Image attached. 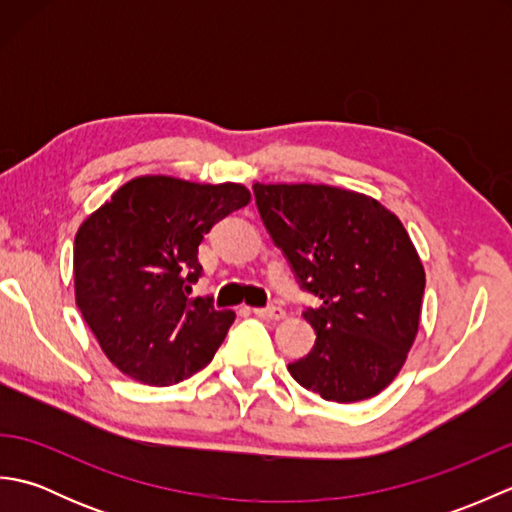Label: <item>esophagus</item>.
<instances>
[{
	"label": "esophagus",
	"instance_id": "34e87169",
	"mask_svg": "<svg viewBox=\"0 0 512 512\" xmlns=\"http://www.w3.org/2000/svg\"><path fill=\"white\" fill-rule=\"evenodd\" d=\"M253 312H255V317L264 319V321H281V319H286V310L284 308H277V306H273V308H255Z\"/></svg>",
	"mask_w": 512,
	"mask_h": 512
}]
</instances>
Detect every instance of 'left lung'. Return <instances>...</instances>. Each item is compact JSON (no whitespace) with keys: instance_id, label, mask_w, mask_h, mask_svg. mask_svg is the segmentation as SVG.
<instances>
[{"instance_id":"left-lung-1","label":"left lung","mask_w":512,"mask_h":512,"mask_svg":"<svg viewBox=\"0 0 512 512\" xmlns=\"http://www.w3.org/2000/svg\"><path fill=\"white\" fill-rule=\"evenodd\" d=\"M273 242L303 290L321 299L303 312L312 352L288 372L325 400L380 394L416 341L424 268L398 215L365 193L328 184H253Z\"/></svg>"}]
</instances>
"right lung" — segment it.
I'll use <instances>...</instances> for the list:
<instances>
[{"label":"right lung","mask_w":512,"mask_h":512,"mask_svg":"<svg viewBox=\"0 0 512 512\" xmlns=\"http://www.w3.org/2000/svg\"><path fill=\"white\" fill-rule=\"evenodd\" d=\"M250 202L244 184L140 176L116 189L74 237V297L101 350L129 378L167 387L200 372L235 321L189 299L198 246Z\"/></svg>","instance_id":"1"}]
</instances>
